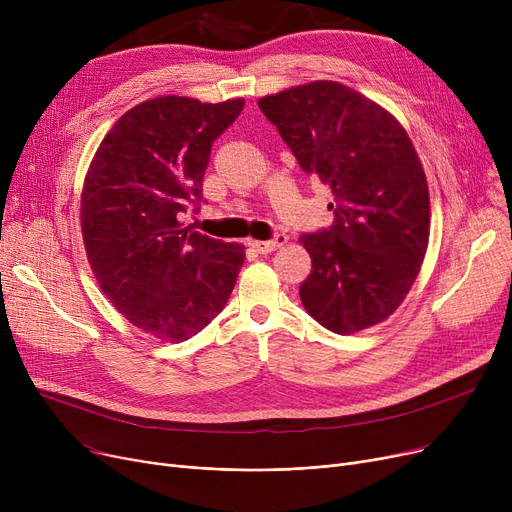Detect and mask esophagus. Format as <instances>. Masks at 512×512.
<instances>
[{"label": "esophagus", "instance_id": "34e87169", "mask_svg": "<svg viewBox=\"0 0 512 512\" xmlns=\"http://www.w3.org/2000/svg\"><path fill=\"white\" fill-rule=\"evenodd\" d=\"M286 242H288V236H286V234H276L272 240H251L249 245H251L257 253L265 255V253H272V251L284 247Z\"/></svg>", "mask_w": 512, "mask_h": 512}]
</instances>
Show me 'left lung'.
Listing matches in <instances>:
<instances>
[{
  "instance_id": "left-lung-1",
  "label": "left lung",
  "mask_w": 512,
  "mask_h": 512,
  "mask_svg": "<svg viewBox=\"0 0 512 512\" xmlns=\"http://www.w3.org/2000/svg\"><path fill=\"white\" fill-rule=\"evenodd\" d=\"M257 103L301 170L334 195V224L299 238L311 255L305 311L334 334L380 324L405 301L429 240L427 180L407 130L334 80Z\"/></svg>"
}]
</instances>
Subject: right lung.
I'll use <instances>...</instances> for the list:
<instances>
[{
    "label": "right lung",
    "instance_id": "add662e5",
    "mask_svg": "<svg viewBox=\"0 0 512 512\" xmlns=\"http://www.w3.org/2000/svg\"><path fill=\"white\" fill-rule=\"evenodd\" d=\"M245 99L166 95L128 110L101 141L80 197V228L97 284L139 330L170 342L201 332L236 284L245 247L182 228L203 201L213 141Z\"/></svg>",
    "mask_w": 512,
    "mask_h": 512
}]
</instances>
